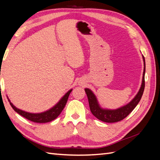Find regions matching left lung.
<instances>
[{"instance_id": "8db88e82", "label": "left lung", "mask_w": 160, "mask_h": 160, "mask_svg": "<svg viewBox=\"0 0 160 160\" xmlns=\"http://www.w3.org/2000/svg\"><path fill=\"white\" fill-rule=\"evenodd\" d=\"M144 62V69L143 72V79L141 88L135 98L129 103L117 109H106L100 107L94 93L88 88H85V91L88 96L90 110L95 118L106 123H115L122 121L132 112L136 107L139 101L141 100L145 88V72H146V62L145 58L143 55Z\"/></svg>"}]
</instances>
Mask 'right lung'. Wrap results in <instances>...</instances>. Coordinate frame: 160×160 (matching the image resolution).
I'll use <instances>...</instances> for the list:
<instances>
[{"mask_svg": "<svg viewBox=\"0 0 160 160\" xmlns=\"http://www.w3.org/2000/svg\"><path fill=\"white\" fill-rule=\"evenodd\" d=\"M72 90V89H71L67 92V93L60 99L59 102H58L55 106H53L52 108L45 111V112L39 113H28V112H27V111L19 109L17 108L11 102L10 100L8 99H8L9 102H10V104L11 105V107L12 108V109L19 115L22 116V117L25 118L26 119L35 123H47V122H51L52 120H54L59 115L62 109H63L65 108V106L67 102V100H68L69 94L71 93Z\"/></svg>", "mask_w": 160, "mask_h": 160, "instance_id": "1", "label": "right lung"}]
</instances>
